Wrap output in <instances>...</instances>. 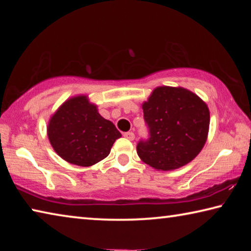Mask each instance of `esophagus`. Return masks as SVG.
<instances>
[{
	"label": "esophagus",
	"instance_id": "obj_1",
	"mask_svg": "<svg viewBox=\"0 0 251 251\" xmlns=\"http://www.w3.org/2000/svg\"><path fill=\"white\" fill-rule=\"evenodd\" d=\"M124 137L129 139V141H134L135 139V134L133 133V131H127V133H124Z\"/></svg>",
	"mask_w": 251,
	"mask_h": 251
}]
</instances>
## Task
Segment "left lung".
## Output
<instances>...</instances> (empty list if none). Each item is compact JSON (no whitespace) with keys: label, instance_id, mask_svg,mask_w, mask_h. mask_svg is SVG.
Returning a JSON list of instances; mask_svg holds the SVG:
<instances>
[{"label":"left lung","instance_id":"obj_1","mask_svg":"<svg viewBox=\"0 0 251 251\" xmlns=\"http://www.w3.org/2000/svg\"><path fill=\"white\" fill-rule=\"evenodd\" d=\"M150 128L137 154L157 171H173L190 163L207 141L210 115L201 97L184 87L158 86L142 105Z\"/></svg>","mask_w":251,"mask_h":251}]
</instances>
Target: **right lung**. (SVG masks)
<instances>
[{
    "label": "right lung",
    "mask_w": 251,
    "mask_h": 251,
    "mask_svg": "<svg viewBox=\"0 0 251 251\" xmlns=\"http://www.w3.org/2000/svg\"><path fill=\"white\" fill-rule=\"evenodd\" d=\"M48 137L55 152L67 163L90 167L106 158L122 134L100 116L86 95L66 100L50 116Z\"/></svg>",
    "instance_id": "1"
}]
</instances>
